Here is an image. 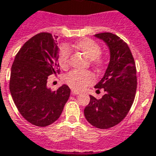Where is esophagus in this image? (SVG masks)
Returning a JSON list of instances; mask_svg holds the SVG:
<instances>
[{"label":"esophagus","instance_id":"34e87169","mask_svg":"<svg viewBox=\"0 0 156 156\" xmlns=\"http://www.w3.org/2000/svg\"><path fill=\"white\" fill-rule=\"evenodd\" d=\"M71 93L73 94V95H78V94H80V92H79V91H74V90H72V91H71Z\"/></svg>","mask_w":156,"mask_h":156}]
</instances>
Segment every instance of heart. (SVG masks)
<instances>
[{"mask_svg": "<svg viewBox=\"0 0 156 156\" xmlns=\"http://www.w3.org/2000/svg\"><path fill=\"white\" fill-rule=\"evenodd\" d=\"M73 47L78 51L82 52L88 59L91 60V64L96 67H101L104 64L101 54V46L94 41L93 40L88 38L82 39L77 41ZM58 62L63 69H67L69 65V51L67 47L63 46L60 48L58 55ZM93 75L90 72L79 73L77 71H72L65 77V82L71 88L80 91L86 86L91 84L93 82Z\"/></svg>", "mask_w": 156, "mask_h": 156, "instance_id": "obj_1", "label": "heart"}]
</instances>
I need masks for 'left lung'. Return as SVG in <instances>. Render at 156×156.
Returning a JSON list of instances; mask_svg holds the SVG:
<instances>
[{"mask_svg": "<svg viewBox=\"0 0 156 156\" xmlns=\"http://www.w3.org/2000/svg\"><path fill=\"white\" fill-rule=\"evenodd\" d=\"M96 37L106 43L110 62L96 88L104 89V96L97 100L90 96L84 109L86 119L101 129L112 128L128 115L136 91V70L128 44L111 33H97Z\"/></svg>", "mask_w": 156, "mask_h": 156, "instance_id": "1", "label": "left lung"}]
</instances>
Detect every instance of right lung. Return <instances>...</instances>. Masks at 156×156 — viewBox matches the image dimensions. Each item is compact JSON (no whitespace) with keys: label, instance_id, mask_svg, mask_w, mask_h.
Returning a JSON list of instances; mask_svg holds the SVG:
<instances>
[{"label":"right lung","instance_id":"add662e5","mask_svg":"<svg viewBox=\"0 0 156 156\" xmlns=\"http://www.w3.org/2000/svg\"><path fill=\"white\" fill-rule=\"evenodd\" d=\"M56 41L51 33L37 34L20 48L11 67L12 99L23 117L38 127L56 121L70 96L65 84L55 91L46 86L48 77L59 67Z\"/></svg>","mask_w":156,"mask_h":156}]
</instances>
